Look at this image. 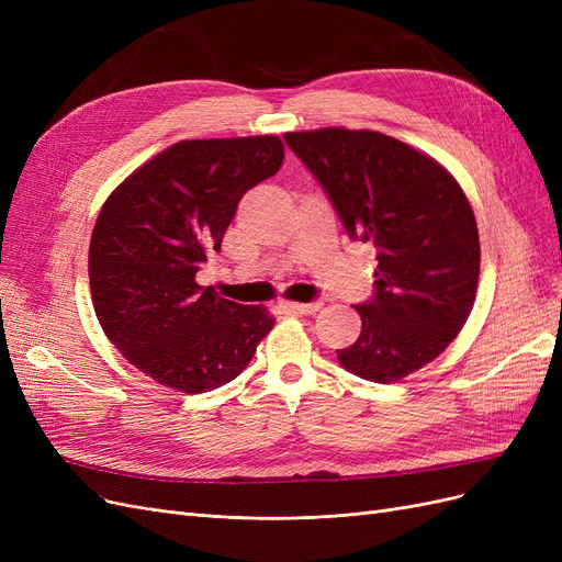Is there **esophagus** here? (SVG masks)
<instances>
[{
	"instance_id": "esophagus-1",
	"label": "esophagus",
	"mask_w": 562,
	"mask_h": 562,
	"mask_svg": "<svg viewBox=\"0 0 562 562\" xmlns=\"http://www.w3.org/2000/svg\"><path fill=\"white\" fill-rule=\"evenodd\" d=\"M281 307L293 314H316L323 304L321 302H281Z\"/></svg>"
}]
</instances>
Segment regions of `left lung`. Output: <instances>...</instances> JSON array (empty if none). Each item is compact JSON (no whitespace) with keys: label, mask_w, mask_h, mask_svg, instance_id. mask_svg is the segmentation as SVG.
<instances>
[{"label":"left lung","mask_w":562,"mask_h":562,"mask_svg":"<svg viewBox=\"0 0 562 562\" xmlns=\"http://www.w3.org/2000/svg\"><path fill=\"white\" fill-rule=\"evenodd\" d=\"M349 236L378 248L375 297L353 307L361 335L337 361L391 384L464 328L481 274L479 227L459 182L424 151L378 131L328 126L283 135Z\"/></svg>","instance_id":"1"}]
</instances>
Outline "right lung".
<instances>
[{"label": "right lung", "instance_id": "1", "mask_svg": "<svg viewBox=\"0 0 562 562\" xmlns=\"http://www.w3.org/2000/svg\"><path fill=\"white\" fill-rule=\"evenodd\" d=\"M283 164L277 135L180 140L116 187L89 246L95 316L124 359L155 382L201 394L250 363L274 316L196 283L241 196Z\"/></svg>", "mask_w": 562, "mask_h": 562}]
</instances>
